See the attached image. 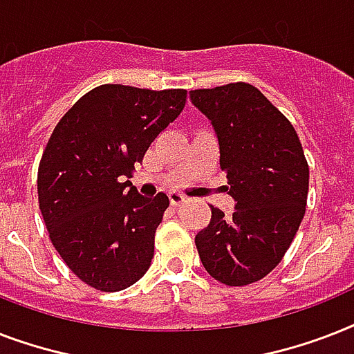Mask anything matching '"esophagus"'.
<instances>
[{
	"label": "esophagus",
	"instance_id": "obj_1",
	"mask_svg": "<svg viewBox=\"0 0 354 354\" xmlns=\"http://www.w3.org/2000/svg\"><path fill=\"white\" fill-rule=\"evenodd\" d=\"M169 200H171V205L178 207V205H182L187 198H185L182 193H171V194H169Z\"/></svg>",
	"mask_w": 354,
	"mask_h": 354
}]
</instances>
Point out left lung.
Listing matches in <instances>:
<instances>
[{"label": "left lung", "instance_id": "8db88e82", "mask_svg": "<svg viewBox=\"0 0 354 354\" xmlns=\"http://www.w3.org/2000/svg\"><path fill=\"white\" fill-rule=\"evenodd\" d=\"M191 101L215 127L230 218L211 205L194 244L211 277L227 286L263 279L285 257L301 224L308 163L292 122L248 82L193 90Z\"/></svg>", "mask_w": 354, "mask_h": 354}]
</instances>
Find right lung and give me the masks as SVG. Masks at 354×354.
<instances>
[{
    "mask_svg": "<svg viewBox=\"0 0 354 354\" xmlns=\"http://www.w3.org/2000/svg\"><path fill=\"white\" fill-rule=\"evenodd\" d=\"M185 102V90L97 86L47 141L38 167L41 216L64 263L95 290H124L149 270L169 196L145 198L128 178Z\"/></svg>",
    "mask_w": 354,
    "mask_h": 354,
    "instance_id": "1",
    "label": "right lung"
}]
</instances>
